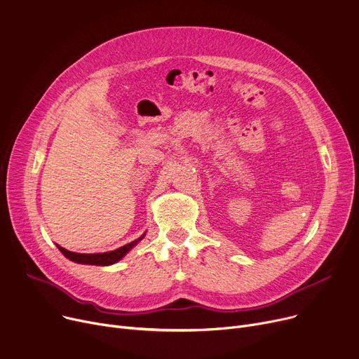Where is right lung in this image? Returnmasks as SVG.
Returning <instances> with one entry per match:
<instances>
[{
	"instance_id": "right-lung-1",
	"label": "right lung",
	"mask_w": 359,
	"mask_h": 359,
	"mask_svg": "<svg viewBox=\"0 0 359 359\" xmlns=\"http://www.w3.org/2000/svg\"><path fill=\"white\" fill-rule=\"evenodd\" d=\"M144 238V235L142 238H139L137 241L128 243V245H124L116 250H111V252H104V253H76V252H70V250H66L64 248L58 246L60 252L69 257L70 260H73V262H77V264H86V265H99V266H107V265H113L116 264L117 260H120L130 249H132L139 241H142Z\"/></svg>"
}]
</instances>
